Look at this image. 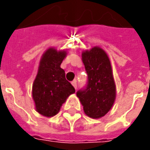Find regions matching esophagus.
<instances>
[{"instance_id":"obj_1","label":"esophagus","mask_w":150,"mask_h":150,"mask_svg":"<svg viewBox=\"0 0 150 150\" xmlns=\"http://www.w3.org/2000/svg\"><path fill=\"white\" fill-rule=\"evenodd\" d=\"M71 84L73 85V87H74L75 90H76V89H77V83H76V80H74V81H72Z\"/></svg>"}]
</instances>
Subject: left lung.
Returning a JSON list of instances; mask_svg holds the SVG:
<instances>
[{
	"instance_id": "left-lung-1",
	"label": "left lung",
	"mask_w": 150,
	"mask_h": 150,
	"mask_svg": "<svg viewBox=\"0 0 150 150\" xmlns=\"http://www.w3.org/2000/svg\"><path fill=\"white\" fill-rule=\"evenodd\" d=\"M88 74L86 88L76 92L85 114L99 119L107 114L116 100V84L108 56L99 46L82 53Z\"/></svg>"
}]
</instances>
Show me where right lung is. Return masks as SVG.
<instances>
[{
    "mask_svg": "<svg viewBox=\"0 0 150 150\" xmlns=\"http://www.w3.org/2000/svg\"><path fill=\"white\" fill-rule=\"evenodd\" d=\"M66 56V50L49 48L40 60L32 96L36 111L46 117L55 116L69 96L75 92L66 79L64 70L60 67Z\"/></svg>",
    "mask_w": 150,
    "mask_h": 150,
    "instance_id": "obj_1",
    "label": "right lung"
}]
</instances>
